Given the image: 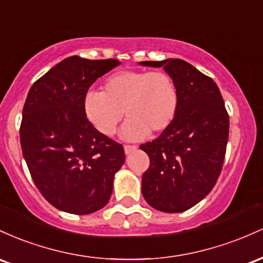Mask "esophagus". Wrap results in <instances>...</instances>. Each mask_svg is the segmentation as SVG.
Listing matches in <instances>:
<instances>
[{
    "mask_svg": "<svg viewBox=\"0 0 263 263\" xmlns=\"http://www.w3.org/2000/svg\"><path fill=\"white\" fill-rule=\"evenodd\" d=\"M138 146L137 145H124V152H125V154H130V153L134 152V150H137Z\"/></svg>",
    "mask_w": 263,
    "mask_h": 263,
    "instance_id": "1",
    "label": "esophagus"
}]
</instances>
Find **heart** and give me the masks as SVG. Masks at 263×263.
<instances>
[{
	"label": "heart",
	"mask_w": 263,
	"mask_h": 263,
	"mask_svg": "<svg viewBox=\"0 0 263 263\" xmlns=\"http://www.w3.org/2000/svg\"><path fill=\"white\" fill-rule=\"evenodd\" d=\"M179 94L175 82L163 70H122L109 76L102 93L88 92L84 114L105 137L117 132L124 113L126 139H140L165 130L175 118Z\"/></svg>",
	"instance_id": "obj_1"
}]
</instances>
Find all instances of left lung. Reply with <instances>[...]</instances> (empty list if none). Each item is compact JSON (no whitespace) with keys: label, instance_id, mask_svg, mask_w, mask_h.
Listing matches in <instances>:
<instances>
[{"label":"left lung","instance_id":"left-lung-1","mask_svg":"<svg viewBox=\"0 0 263 263\" xmlns=\"http://www.w3.org/2000/svg\"><path fill=\"white\" fill-rule=\"evenodd\" d=\"M140 64L163 67L179 94L170 125L156 139L140 145L150 160L141 193L156 210L186 211L201 201L219 179L229 139V113L217 84L187 62L173 58Z\"/></svg>","mask_w":263,"mask_h":263}]
</instances>
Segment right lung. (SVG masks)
Segmentation results:
<instances>
[{"instance_id":"obj_1","label":"right lung","mask_w":263,"mask_h":263,"mask_svg":"<svg viewBox=\"0 0 263 263\" xmlns=\"http://www.w3.org/2000/svg\"><path fill=\"white\" fill-rule=\"evenodd\" d=\"M119 64L72 55L27 94L20 126L23 158L40 193L58 210L87 215L110 199L124 147L94 128L83 104L90 85Z\"/></svg>"}]
</instances>
